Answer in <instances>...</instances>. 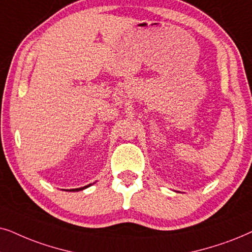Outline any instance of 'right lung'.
Returning a JSON list of instances; mask_svg holds the SVG:
<instances>
[{"mask_svg": "<svg viewBox=\"0 0 252 252\" xmlns=\"http://www.w3.org/2000/svg\"><path fill=\"white\" fill-rule=\"evenodd\" d=\"M87 187H90V186H86V187H83V188H78V189H71L70 191H80V190H83V189H86Z\"/></svg>", "mask_w": 252, "mask_h": 252, "instance_id": "right-lung-1", "label": "right lung"}]
</instances>
